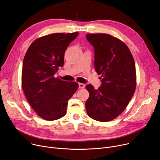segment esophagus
<instances>
[{"mask_svg": "<svg viewBox=\"0 0 160 160\" xmlns=\"http://www.w3.org/2000/svg\"><path fill=\"white\" fill-rule=\"evenodd\" d=\"M78 86H79V88L80 89H83L85 88V85L82 83H78Z\"/></svg>", "mask_w": 160, "mask_h": 160, "instance_id": "obj_1", "label": "esophagus"}]
</instances>
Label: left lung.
I'll list each match as a JSON object with an SVG mask.
<instances>
[{
	"instance_id": "1",
	"label": "left lung",
	"mask_w": 160,
	"mask_h": 160,
	"mask_svg": "<svg viewBox=\"0 0 160 160\" xmlns=\"http://www.w3.org/2000/svg\"><path fill=\"white\" fill-rule=\"evenodd\" d=\"M86 38L94 48L95 71L102 81L98 89L91 84L86 87L89 92L87 113L97 121H111L122 113L134 94V60L124 42L111 35L89 33Z\"/></svg>"
}]
</instances>
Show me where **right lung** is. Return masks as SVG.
<instances>
[{"instance_id": "right-lung-1", "label": "right lung", "mask_w": 160, "mask_h": 160, "mask_svg": "<svg viewBox=\"0 0 160 160\" xmlns=\"http://www.w3.org/2000/svg\"><path fill=\"white\" fill-rule=\"evenodd\" d=\"M78 35L52 33L38 38L27 50L23 60L22 87L31 107L48 121L58 120L66 114L68 100L78 88L76 82L55 77L64 63V53Z\"/></svg>"}]
</instances>
